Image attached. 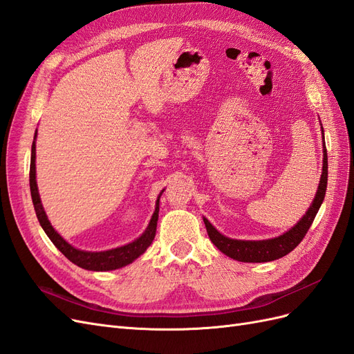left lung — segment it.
<instances>
[{"mask_svg": "<svg viewBox=\"0 0 354 354\" xmlns=\"http://www.w3.org/2000/svg\"><path fill=\"white\" fill-rule=\"evenodd\" d=\"M324 133V128H322ZM325 146V142H324ZM326 185H328V155L326 147H324V167H322V177H320V183L316 192V196L312 202V205L307 209L306 216L299 220L292 229H289L286 233L281 236L267 239V241H238L230 239L221 234L212 224L203 217V223L208 232V236L211 242L217 246V248L226 254L233 260L243 261V263H267L277 259H282L286 254L295 250L298 243L301 242L308 232L310 226L316 217V214L322 205L326 194Z\"/></svg>", "mask_w": 354, "mask_h": 354, "instance_id": "8db88e82", "label": "left lung"}]
</instances>
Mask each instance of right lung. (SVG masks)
<instances>
[{
    "label": "right lung",
    "mask_w": 354,
    "mask_h": 354,
    "mask_svg": "<svg viewBox=\"0 0 354 354\" xmlns=\"http://www.w3.org/2000/svg\"><path fill=\"white\" fill-rule=\"evenodd\" d=\"M37 137V133H35ZM29 186H30V196L32 202H34V208L37 212L38 221L41 224V227L44 229L47 233V236L50 241L55 243L56 248L66 257L69 261L73 264H77L85 270H93V272H106V270H115V269H121V267L133 263L137 257H140L149 246H151L152 241L155 239L156 234V223H158V214H159V198L162 195L160 192L158 199H156V207L155 212L151 218V223H149L147 229L142 234L140 238L136 239L131 243H127L124 246H120V248L109 250V251H100V252H90V251H81L73 248L71 243H68L65 239H63L60 234L53 229L50 224L46 211L42 208V203L39 199L38 194V187H37V180H35V142L32 143V153H30V168H29Z\"/></svg>",
    "instance_id": "obj_1"
}]
</instances>
